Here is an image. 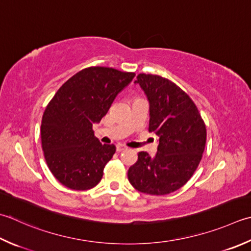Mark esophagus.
<instances>
[{"instance_id": "1", "label": "esophagus", "mask_w": 251, "mask_h": 251, "mask_svg": "<svg viewBox=\"0 0 251 251\" xmlns=\"http://www.w3.org/2000/svg\"><path fill=\"white\" fill-rule=\"evenodd\" d=\"M127 149V147H125L124 145H122V144H119L116 146V151L117 152H121V151H124V150H126Z\"/></svg>"}]
</instances>
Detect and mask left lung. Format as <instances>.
<instances>
[{
    "label": "left lung",
    "instance_id": "left-lung-1",
    "mask_svg": "<svg viewBox=\"0 0 251 251\" xmlns=\"http://www.w3.org/2000/svg\"><path fill=\"white\" fill-rule=\"evenodd\" d=\"M139 83L150 105L149 132L158 136L155 156L138 153L127 176L132 187L149 195H168L190 179L202 158L207 129L194 101L166 78L139 74Z\"/></svg>",
    "mask_w": 251,
    "mask_h": 251
}]
</instances>
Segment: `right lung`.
I'll use <instances>...</instances> for the list:
<instances>
[{"mask_svg":"<svg viewBox=\"0 0 251 251\" xmlns=\"http://www.w3.org/2000/svg\"><path fill=\"white\" fill-rule=\"evenodd\" d=\"M134 77L135 73L111 67H88L63 83L49 102L41 122L42 150L62 185L87 190L99 184L116 148L102 145L92 125L100 123Z\"/></svg>","mask_w":251,"mask_h":251,"instance_id":"right-lung-1","label":"right lung"}]
</instances>
